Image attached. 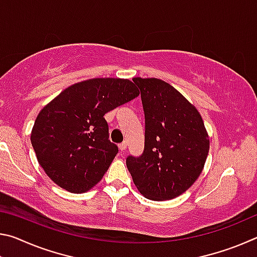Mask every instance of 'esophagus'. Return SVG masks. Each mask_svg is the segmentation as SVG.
<instances>
[{"mask_svg":"<svg viewBox=\"0 0 257 257\" xmlns=\"http://www.w3.org/2000/svg\"><path fill=\"white\" fill-rule=\"evenodd\" d=\"M119 150H120L121 152H124L125 150H127V143H125V142L121 143V144L119 145Z\"/></svg>","mask_w":257,"mask_h":257,"instance_id":"esophagus-1","label":"esophagus"}]
</instances>
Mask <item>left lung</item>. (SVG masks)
I'll return each mask as SVG.
<instances>
[{
    "mask_svg": "<svg viewBox=\"0 0 257 257\" xmlns=\"http://www.w3.org/2000/svg\"><path fill=\"white\" fill-rule=\"evenodd\" d=\"M145 112V149L127 159L135 186L152 201L172 199L201 175L210 150L202 115L179 90L158 78L135 77Z\"/></svg>",
    "mask_w": 257,
    "mask_h": 257,
    "instance_id": "left-lung-1",
    "label": "left lung"
}]
</instances>
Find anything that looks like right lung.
I'll return each instance as SVG.
<instances>
[{
	"label": "right lung",
	"instance_id": "obj_1",
	"mask_svg": "<svg viewBox=\"0 0 257 257\" xmlns=\"http://www.w3.org/2000/svg\"><path fill=\"white\" fill-rule=\"evenodd\" d=\"M138 95L129 79L92 78L69 86L42 108L30 141L54 184L81 194L102 180L118 153L104 115Z\"/></svg>",
	"mask_w": 257,
	"mask_h": 257
}]
</instances>
